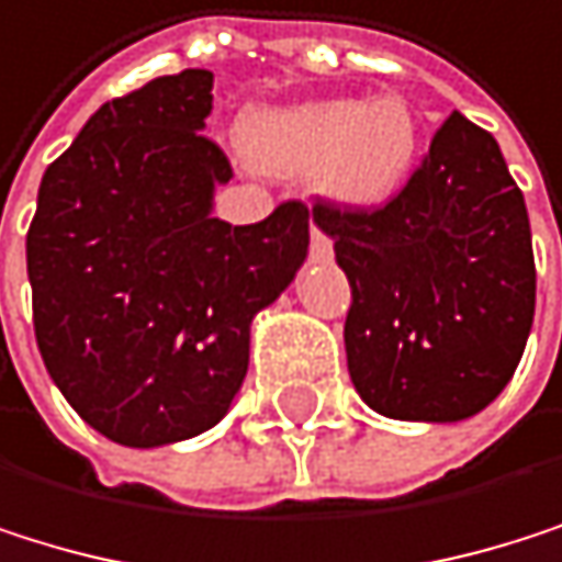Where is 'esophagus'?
Masks as SVG:
<instances>
[{"label": "esophagus", "mask_w": 562, "mask_h": 562, "mask_svg": "<svg viewBox=\"0 0 562 562\" xmlns=\"http://www.w3.org/2000/svg\"><path fill=\"white\" fill-rule=\"evenodd\" d=\"M310 249H313V259H319V262H329L333 259V243L316 226H313V236H310Z\"/></svg>", "instance_id": "34e87169"}]
</instances>
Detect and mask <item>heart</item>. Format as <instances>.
Here are the masks:
<instances>
[{
  "label": "heart",
  "mask_w": 562,
  "mask_h": 562,
  "mask_svg": "<svg viewBox=\"0 0 562 562\" xmlns=\"http://www.w3.org/2000/svg\"><path fill=\"white\" fill-rule=\"evenodd\" d=\"M423 149L413 105L400 95H333L259 109L243 123L246 159L269 176H313L326 203L380 210L403 192Z\"/></svg>",
  "instance_id": "1"
}]
</instances>
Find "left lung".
I'll return each mask as SVG.
<instances>
[{"label": "left lung", "instance_id": "8db88e82", "mask_svg": "<svg viewBox=\"0 0 562 562\" xmlns=\"http://www.w3.org/2000/svg\"><path fill=\"white\" fill-rule=\"evenodd\" d=\"M349 279L346 367L390 419L460 423L519 367L537 310L524 192L496 139L453 112L383 210L313 206Z\"/></svg>", "mask_w": 562, "mask_h": 562}]
</instances>
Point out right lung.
Wrapping results in <instances>:
<instances>
[{"instance_id": "1", "label": "right lung", "mask_w": 562, "mask_h": 562, "mask_svg": "<svg viewBox=\"0 0 562 562\" xmlns=\"http://www.w3.org/2000/svg\"><path fill=\"white\" fill-rule=\"evenodd\" d=\"M213 72L182 69L99 105L46 169L25 236L32 323L69 406L153 450L213 429L249 367V326L306 252L310 210L213 216L233 179L203 136Z\"/></svg>"}]
</instances>
